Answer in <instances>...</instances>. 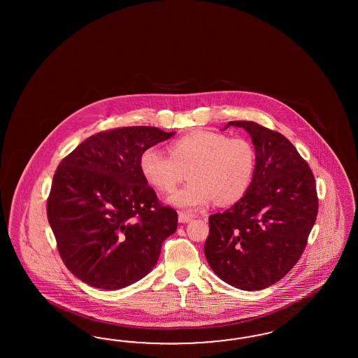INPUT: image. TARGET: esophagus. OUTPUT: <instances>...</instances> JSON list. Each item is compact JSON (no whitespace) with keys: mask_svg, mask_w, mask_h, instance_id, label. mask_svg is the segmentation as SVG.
<instances>
[{"mask_svg":"<svg viewBox=\"0 0 358 358\" xmlns=\"http://www.w3.org/2000/svg\"><path fill=\"white\" fill-rule=\"evenodd\" d=\"M193 215L192 214H187V213H178V222L180 223H189L192 219H193Z\"/></svg>","mask_w":358,"mask_h":358,"instance_id":"obj_1","label":"esophagus"}]
</instances>
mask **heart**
Listing matches in <instances>:
<instances>
[{"instance_id": "heart-1", "label": "heart", "mask_w": 358, "mask_h": 358, "mask_svg": "<svg viewBox=\"0 0 358 358\" xmlns=\"http://www.w3.org/2000/svg\"><path fill=\"white\" fill-rule=\"evenodd\" d=\"M169 153L145 150L141 156V173L164 193L174 190L187 173L190 181L168 196L171 205L185 210L206 206L215 198L219 205H232L247 194L255 176L256 153L244 138L193 131L174 141Z\"/></svg>"}]
</instances>
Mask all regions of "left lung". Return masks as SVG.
Returning <instances> with one entry per match:
<instances>
[{
	"label": "left lung",
	"instance_id": "left-lung-1",
	"mask_svg": "<svg viewBox=\"0 0 358 358\" xmlns=\"http://www.w3.org/2000/svg\"><path fill=\"white\" fill-rule=\"evenodd\" d=\"M229 126L250 134L256 168L247 194L208 217L205 256L220 280L256 292L283 278L303 253L317 215L314 174L282 134L256 122Z\"/></svg>",
	"mask_w": 358,
	"mask_h": 358
}]
</instances>
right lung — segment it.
<instances>
[{
  "label": "right lung",
  "instance_id": "1",
  "mask_svg": "<svg viewBox=\"0 0 358 358\" xmlns=\"http://www.w3.org/2000/svg\"><path fill=\"white\" fill-rule=\"evenodd\" d=\"M174 134L150 126L99 132L59 164L47 217L62 260L78 280L118 290L155 268L178 217L159 203L141 156Z\"/></svg>",
  "mask_w": 358,
  "mask_h": 358
}]
</instances>
